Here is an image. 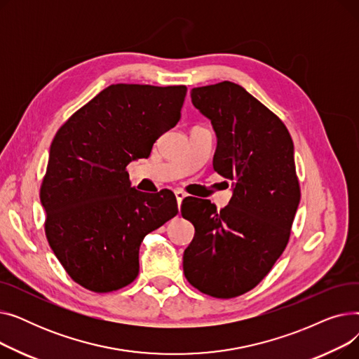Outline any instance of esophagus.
<instances>
[{
    "mask_svg": "<svg viewBox=\"0 0 359 359\" xmlns=\"http://www.w3.org/2000/svg\"><path fill=\"white\" fill-rule=\"evenodd\" d=\"M175 195H176V201H177V205H179V208H180L182 201L186 198V194H184V192H182V191H176V192H175Z\"/></svg>",
    "mask_w": 359,
    "mask_h": 359,
    "instance_id": "esophagus-1",
    "label": "esophagus"
}]
</instances>
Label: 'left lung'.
Segmentation results:
<instances>
[{
    "label": "left lung",
    "instance_id": "left-lung-1",
    "mask_svg": "<svg viewBox=\"0 0 359 359\" xmlns=\"http://www.w3.org/2000/svg\"><path fill=\"white\" fill-rule=\"evenodd\" d=\"M194 106L217 134L214 170L231 180L224 210L208 199L182 202L195 227L183 253L186 279L203 294L233 298L255 288L285 250L299 203L294 144L282 121L241 86L192 88Z\"/></svg>",
    "mask_w": 359,
    "mask_h": 359
}]
</instances>
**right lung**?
I'll return each mask as SVG.
<instances>
[{
    "label": "right lung",
    "instance_id": "right-lung-1",
    "mask_svg": "<svg viewBox=\"0 0 359 359\" xmlns=\"http://www.w3.org/2000/svg\"><path fill=\"white\" fill-rule=\"evenodd\" d=\"M186 91L111 84L56 132L41 187L45 231L81 287L110 292L130 284L144 237L177 214L172 191H137L126 165L149 157L158 137L176 126Z\"/></svg>",
    "mask_w": 359,
    "mask_h": 359
}]
</instances>
